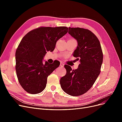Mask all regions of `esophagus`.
Returning a JSON list of instances; mask_svg holds the SVG:
<instances>
[{
  "instance_id": "34e87169",
  "label": "esophagus",
  "mask_w": 122,
  "mask_h": 122,
  "mask_svg": "<svg viewBox=\"0 0 122 122\" xmlns=\"http://www.w3.org/2000/svg\"><path fill=\"white\" fill-rule=\"evenodd\" d=\"M60 66L61 67H63L64 66V64L62 63V62H60Z\"/></svg>"
}]
</instances>
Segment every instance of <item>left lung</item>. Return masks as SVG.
Segmentation results:
<instances>
[{"instance_id": "obj_1", "label": "left lung", "mask_w": 122, "mask_h": 122, "mask_svg": "<svg viewBox=\"0 0 122 122\" xmlns=\"http://www.w3.org/2000/svg\"><path fill=\"white\" fill-rule=\"evenodd\" d=\"M69 34L78 43L74 51L75 61H80L78 68L72 70L65 65L66 75L60 80L61 87L65 93L72 96L83 95L93 86L100 73L103 52L99 41L88 29L69 28Z\"/></svg>"}]
</instances>
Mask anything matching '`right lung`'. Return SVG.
<instances>
[{"instance_id": "obj_1", "label": "right lung", "mask_w": 122, "mask_h": 122, "mask_svg": "<svg viewBox=\"0 0 122 122\" xmlns=\"http://www.w3.org/2000/svg\"><path fill=\"white\" fill-rule=\"evenodd\" d=\"M68 32L65 26L40 27L28 32L16 51V71L21 86L27 93L39 94L45 89L47 77L59 67L60 62L53 64L43 59L47 51H53L57 41Z\"/></svg>"}]
</instances>
